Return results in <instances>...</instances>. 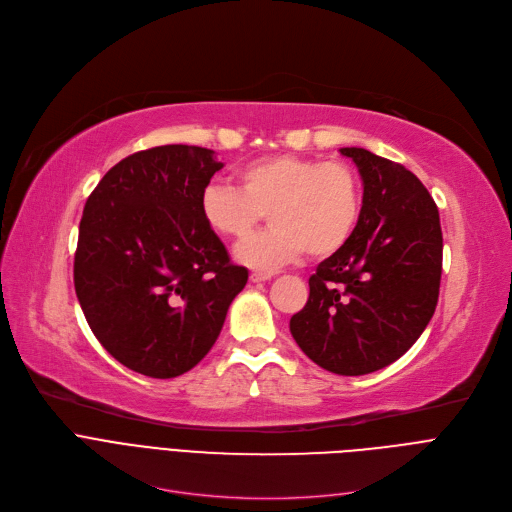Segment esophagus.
Here are the masks:
<instances>
[{"mask_svg": "<svg viewBox=\"0 0 512 512\" xmlns=\"http://www.w3.org/2000/svg\"><path fill=\"white\" fill-rule=\"evenodd\" d=\"M270 279H273V275H270V273H252L250 275L252 283H264V281H270Z\"/></svg>", "mask_w": 512, "mask_h": 512, "instance_id": "obj_1", "label": "esophagus"}]
</instances>
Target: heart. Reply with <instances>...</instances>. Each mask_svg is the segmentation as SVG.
<instances>
[{
	"mask_svg": "<svg viewBox=\"0 0 512 512\" xmlns=\"http://www.w3.org/2000/svg\"><path fill=\"white\" fill-rule=\"evenodd\" d=\"M237 184H208L200 196L206 227L223 239H246L268 213L273 229L235 250L237 260L275 270L302 258L341 252L362 217L357 173L343 161L273 155L237 171Z\"/></svg>",
	"mask_w": 512,
	"mask_h": 512,
	"instance_id": "heart-1",
	"label": "heart"
}]
</instances>
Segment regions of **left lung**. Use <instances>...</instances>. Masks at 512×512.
I'll list each match as a JSON object with an SVG mask.
<instances>
[{
	"instance_id": "8db88e82",
	"label": "left lung",
	"mask_w": 512,
	"mask_h": 512,
	"mask_svg": "<svg viewBox=\"0 0 512 512\" xmlns=\"http://www.w3.org/2000/svg\"><path fill=\"white\" fill-rule=\"evenodd\" d=\"M362 175L364 206L349 244L310 277L289 330L314 364L341 376L386 368L434 316L442 275L436 202L401 163L341 148Z\"/></svg>"
}]
</instances>
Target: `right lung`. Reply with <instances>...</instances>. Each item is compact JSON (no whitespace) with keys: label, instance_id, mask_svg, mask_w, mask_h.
I'll return each mask as SVG.
<instances>
[{"label":"right lung","instance_id":"add662e5","mask_svg":"<svg viewBox=\"0 0 512 512\" xmlns=\"http://www.w3.org/2000/svg\"><path fill=\"white\" fill-rule=\"evenodd\" d=\"M223 163L215 150L165 144L113 165L84 204L74 287L99 343L150 378L192 370L215 345L248 270L200 213Z\"/></svg>","mask_w":512,"mask_h":512}]
</instances>
